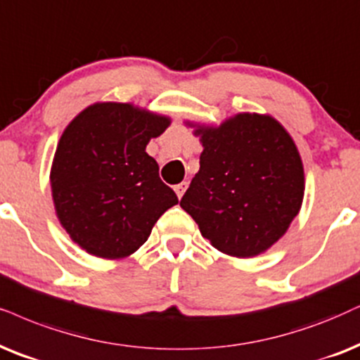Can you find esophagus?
I'll return each mask as SVG.
<instances>
[{"label": "esophagus", "mask_w": 360, "mask_h": 360, "mask_svg": "<svg viewBox=\"0 0 360 360\" xmlns=\"http://www.w3.org/2000/svg\"><path fill=\"white\" fill-rule=\"evenodd\" d=\"M188 183H186V181H183V183H179V184H176L174 186V191H176V194H177V198H183L184 195V193H186V189H188Z\"/></svg>", "instance_id": "esophagus-1"}]
</instances>
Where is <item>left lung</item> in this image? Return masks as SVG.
<instances>
[{"label": "left lung", "mask_w": 360, "mask_h": 360, "mask_svg": "<svg viewBox=\"0 0 360 360\" xmlns=\"http://www.w3.org/2000/svg\"><path fill=\"white\" fill-rule=\"evenodd\" d=\"M194 126V124H193ZM204 151L181 199L217 251L254 257L277 243L297 216L304 167L274 117L240 112L221 126H198Z\"/></svg>", "instance_id": "8db88e82"}]
</instances>
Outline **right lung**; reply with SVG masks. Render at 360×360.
<instances>
[{"label":"right lung","mask_w":360,"mask_h":360,"mask_svg":"<svg viewBox=\"0 0 360 360\" xmlns=\"http://www.w3.org/2000/svg\"><path fill=\"white\" fill-rule=\"evenodd\" d=\"M169 124V117L127 103H96L68 124L49 179L58 219L86 252L127 257L177 204L146 153Z\"/></svg>","instance_id":"obj_1"}]
</instances>
